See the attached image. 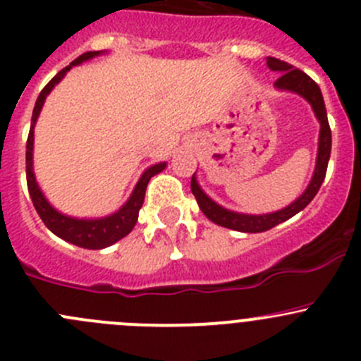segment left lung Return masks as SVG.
<instances>
[{
	"instance_id": "left-lung-1",
	"label": "left lung",
	"mask_w": 361,
	"mask_h": 361,
	"mask_svg": "<svg viewBox=\"0 0 361 361\" xmlns=\"http://www.w3.org/2000/svg\"><path fill=\"white\" fill-rule=\"evenodd\" d=\"M266 63H268L269 68L281 73V77L275 80V86H277L279 90H288V92L298 93L303 99L309 100V104L312 106L314 113H316L317 120H319L321 123L319 149H317V162L312 181H310L309 188L302 194V197L296 199V201L293 202V204H289L288 208L281 209V212L268 213V215H243V213H234L222 208V206H219L216 202H213L212 199L199 188L197 181H195L194 178L195 174L192 176V194H194L201 212L204 213L212 222L219 224V226L222 227H227V229L240 231V233H262V231L271 229V227L286 222V220L295 216L298 212H302V209L316 197L317 192H319L321 185H323L324 181V176H326L328 160H330L331 153V130L330 123H328L326 107H324V100L323 95H321L319 86H317L305 72L295 68V66L282 61V59L268 58Z\"/></svg>"
}]
</instances>
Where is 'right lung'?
<instances>
[{
  "mask_svg": "<svg viewBox=\"0 0 361 361\" xmlns=\"http://www.w3.org/2000/svg\"><path fill=\"white\" fill-rule=\"evenodd\" d=\"M100 51H90L80 54L79 58L73 59L68 66H65L63 70H59L40 92L38 95L37 104H35L33 109V118H31V128L30 134H27V142H26V181H27V190H30L31 201H33L35 209L40 215L42 222L47 226V229H51L56 236H59L61 240L68 241V243L77 245V247L82 248H93V250H99V248H106L109 245L116 243L118 240L127 236L132 229H134L135 222H137L139 209H141L142 202H145V194L146 187H148V181L152 180L155 174H159L160 171H164L166 162H160L152 166L149 169L145 171V174L141 176L139 183L135 185L134 192H132L130 199L127 201V204L116 212L114 215L106 216V219H97V220H82V219H72V216L61 215V213L56 212L51 204L47 202V199L44 197V194L38 188L37 181H35L33 174V127L35 121H37L38 114H40L42 106H44L45 97L51 93L52 87L59 82V80L65 77V73L72 68L73 65H79L84 59H90L93 56H99Z\"/></svg>",
  "mask_w": 361,
  "mask_h": 361,
  "instance_id": "obj_1",
  "label": "right lung"
}]
</instances>
